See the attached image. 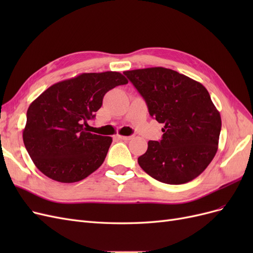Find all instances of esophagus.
<instances>
[{
    "mask_svg": "<svg viewBox=\"0 0 253 253\" xmlns=\"http://www.w3.org/2000/svg\"><path fill=\"white\" fill-rule=\"evenodd\" d=\"M118 138L122 139V140H129L132 138V136H121V135H118Z\"/></svg>",
    "mask_w": 253,
    "mask_h": 253,
    "instance_id": "obj_1",
    "label": "esophagus"
}]
</instances>
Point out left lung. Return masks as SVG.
Wrapping results in <instances>:
<instances>
[{
    "instance_id": "left-lung-1",
    "label": "left lung",
    "mask_w": 253,
    "mask_h": 253,
    "mask_svg": "<svg viewBox=\"0 0 253 253\" xmlns=\"http://www.w3.org/2000/svg\"><path fill=\"white\" fill-rule=\"evenodd\" d=\"M159 124L163 138L150 140L138 157L141 169L169 185L201 175L215 156L221 119L202 83L170 68L150 67L124 73Z\"/></svg>"
}]
</instances>
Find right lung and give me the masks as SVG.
<instances>
[{
	"label": "right lung",
	"mask_w": 253,
	"mask_h": 253,
	"mask_svg": "<svg viewBox=\"0 0 253 253\" xmlns=\"http://www.w3.org/2000/svg\"><path fill=\"white\" fill-rule=\"evenodd\" d=\"M127 80L117 72L84 73L49 86L29 105L23 141L34 164L59 182L86 178L100 167L112 137L86 131L104 95Z\"/></svg>",
	"instance_id": "1"
}]
</instances>
